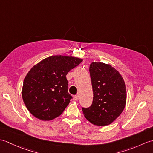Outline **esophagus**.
<instances>
[{
  "instance_id": "obj_1",
  "label": "esophagus",
  "mask_w": 153,
  "mask_h": 153,
  "mask_svg": "<svg viewBox=\"0 0 153 153\" xmlns=\"http://www.w3.org/2000/svg\"><path fill=\"white\" fill-rule=\"evenodd\" d=\"M79 97L78 95H75V96L74 97V99L75 100H79Z\"/></svg>"
}]
</instances>
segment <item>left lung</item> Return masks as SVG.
Listing matches in <instances>:
<instances>
[{
  "instance_id": "left-lung-1",
  "label": "left lung",
  "mask_w": 153,
  "mask_h": 153,
  "mask_svg": "<svg viewBox=\"0 0 153 153\" xmlns=\"http://www.w3.org/2000/svg\"><path fill=\"white\" fill-rule=\"evenodd\" d=\"M93 91L91 106L82 108L85 118L98 126L109 125L121 114L126 103L123 77L111 65L97 62L89 66Z\"/></svg>"
}]
</instances>
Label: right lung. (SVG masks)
<instances>
[{
    "label": "right lung",
    "instance_id": "right-lung-1",
    "mask_svg": "<svg viewBox=\"0 0 153 153\" xmlns=\"http://www.w3.org/2000/svg\"><path fill=\"white\" fill-rule=\"evenodd\" d=\"M82 58L56 55L45 58L29 71L22 87V98L32 115L44 121L64 112L72 99L68 91L66 75Z\"/></svg>",
    "mask_w": 153,
    "mask_h": 153
}]
</instances>
